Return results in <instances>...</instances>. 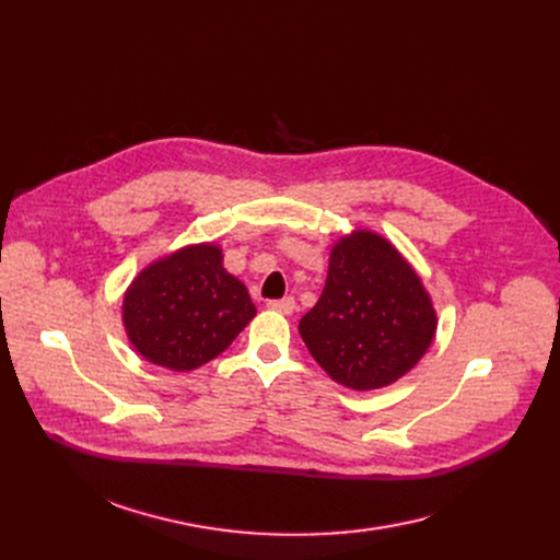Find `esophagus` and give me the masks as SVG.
I'll return each mask as SVG.
<instances>
[{
    "mask_svg": "<svg viewBox=\"0 0 560 560\" xmlns=\"http://www.w3.org/2000/svg\"><path fill=\"white\" fill-rule=\"evenodd\" d=\"M268 308H270V311H277V313H283V315H290L292 311H295V300H292V298L270 300V302H268Z\"/></svg>",
    "mask_w": 560,
    "mask_h": 560,
    "instance_id": "esophagus-1",
    "label": "esophagus"
}]
</instances>
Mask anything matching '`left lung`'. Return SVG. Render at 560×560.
Listing matches in <instances>:
<instances>
[{
  "label": "left lung",
  "mask_w": 560,
  "mask_h": 560,
  "mask_svg": "<svg viewBox=\"0 0 560 560\" xmlns=\"http://www.w3.org/2000/svg\"><path fill=\"white\" fill-rule=\"evenodd\" d=\"M438 317L418 272L397 247L368 229L331 247L327 283L300 319L311 357L336 384L376 390L427 354Z\"/></svg>",
  "instance_id": "1"
}]
</instances>
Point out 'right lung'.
<instances>
[{
	"instance_id": "obj_1",
	"label": "right lung",
	"mask_w": 560,
	"mask_h": 560,
	"mask_svg": "<svg viewBox=\"0 0 560 560\" xmlns=\"http://www.w3.org/2000/svg\"><path fill=\"white\" fill-rule=\"evenodd\" d=\"M254 315L245 283L224 270L215 243L188 245L150 262L122 302V325L133 349L174 372L220 357Z\"/></svg>"
}]
</instances>
